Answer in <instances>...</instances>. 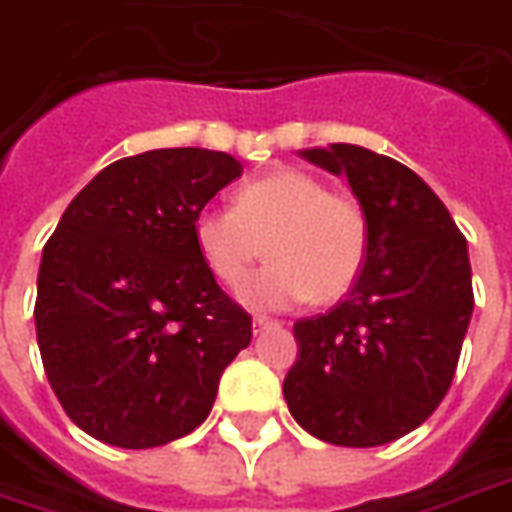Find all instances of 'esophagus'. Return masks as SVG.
Returning a JSON list of instances; mask_svg holds the SVG:
<instances>
[{
    "label": "esophagus",
    "mask_w": 512,
    "mask_h": 512,
    "mask_svg": "<svg viewBox=\"0 0 512 512\" xmlns=\"http://www.w3.org/2000/svg\"><path fill=\"white\" fill-rule=\"evenodd\" d=\"M270 327H278V322H272L267 316H253V335H261L264 330H270Z\"/></svg>",
    "instance_id": "1"
}]
</instances>
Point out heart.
Masks as SVG:
<instances>
[{"label": "heart", "instance_id": "obj_1", "mask_svg": "<svg viewBox=\"0 0 512 512\" xmlns=\"http://www.w3.org/2000/svg\"><path fill=\"white\" fill-rule=\"evenodd\" d=\"M193 240L231 292H240L267 251L272 261L242 297L253 308H289L349 292L368 261L371 226L352 193L327 188L311 171L275 169L240 185L234 207L201 210Z\"/></svg>", "mask_w": 512, "mask_h": 512}]
</instances>
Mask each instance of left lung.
I'll use <instances>...</instances> for the list:
<instances>
[{
  "label": "left lung",
  "instance_id": "left-lung-1",
  "mask_svg": "<svg viewBox=\"0 0 512 512\" xmlns=\"http://www.w3.org/2000/svg\"><path fill=\"white\" fill-rule=\"evenodd\" d=\"M302 158L349 179L371 248L346 300L294 324L300 354L283 398L322 442L387 445L425 423L450 390L475 308L466 237L398 160L354 144L302 149Z\"/></svg>",
  "mask_w": 512,
  "mask_h": 512
}]
</instances>
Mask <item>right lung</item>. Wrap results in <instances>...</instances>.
<instances>
[{
  "instance_id": "add662e5",
  "label": "right lung",
  "mask_w": 512,
  "mask_h": 512,
  "mask_svg": "<svg viewBox=\"0 0 512 512\" xmlns=\"http://www.w3.org/2000/svg\"><path fill=\"white\" fill-rule=\"evenodd\" d=\"M240 174V160L199 147L122 158L48 237L37 346L59 404L89 436L144 450L207 420L253 330L201 259L193 220Z\"/></svg>"
}]
</instances>
